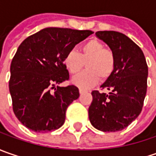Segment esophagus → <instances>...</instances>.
Listing matches in <instances>:
<instances>
[{
  "instance_id": "1",
  "label": "esophagus",
  "mask_w": 156,
  "mask_h": 156,
  "mask_svg": "<svg viewBox=\"0 0 156 156\" xmlns=\"http://www.w3.org/2000/svg\"><path fill=\"white\" fill-rule=\"evenodd\" d=\"M86 92V90H84V89H82V88H80V94H84Z\"/></svg>"
}]
</instances>
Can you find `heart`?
Masks as SVG:
<instances>
[{
    "instance_id": "1",
    "label": "heart",
    "mask_w": 156,
    "mask_h": 156,
    "mask_svg": "<svg viewBox=\"0 0 156 156\" xmlns=\"http://www.w3.org/2000/svg\"><path fill=\"white\" fill-rule=\"evenodd\" d=\"M87 69L73 78L77 87L87 89L94 86L99 79L105 81L110 77L115 68V57L111 49L97 40H90L82 44L80 53L70 50L64 58L66 69L72 75L77 74L84 67Z\"/></svg>"
}]
</instances>
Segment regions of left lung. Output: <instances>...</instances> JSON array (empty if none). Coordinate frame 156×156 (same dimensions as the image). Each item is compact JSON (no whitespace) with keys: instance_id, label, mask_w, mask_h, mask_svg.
I'll list each match as a JSON object with an SVG mask.
<instances>
[{"instance_id":"left-lung-1","label":"left lung","mask_w":156,"mask_h":156,"mask_svg":"<svg viewBox=\"0 0 156 156\" xmlns=\"http://www.w3.org/2000/svg\"><path fill=\"white\" fill-rule=\"evenodd\" d=\"M95 35L110 48L115 57L114 73L101 86L109 94L92 91L89 121L103 132L127 128L141 114L147 93V65L143 52L124 34L98 31Z\"/></svg>"}]
</instances>
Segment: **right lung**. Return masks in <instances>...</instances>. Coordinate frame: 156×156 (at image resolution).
I'll list each match as a JSON object with an SVG mask.
<instances>
[{
	"mask_svg": "<svg viewBox=\"0 0 156 156\" xmlns=\"http://www.w3.org/2000/svg\"><path fill=\"white\" fill-rule=\"evenodd\" d=\"M91 34L47 27L19 46L10 66L9 92L15 116L26 128L46 133L64 124L68 107L80 95L75 85L59 87L69 79L64 58Z\"/></svg>",
	"mask_w": 156,
	"mask_h": 156,
	"instance_id": "right-lung-1",
	"label": "right lung"
}]
</instances>
